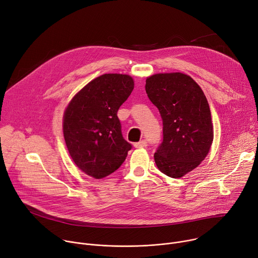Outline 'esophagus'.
I'll return each instance as SVG.
<instances>
[{"mask_svg":"<svg viewBox=\"0 0 258 258\" xmlns=\"http://www.w3.org/2000/svg\"><path fill=\"white\" fill-rule=\"evenodd\" d=\"M134 146H135L136 148H144V147L147 146V142L145 141V140H142V141H140V142L136 143Z\"/></svg>","mask_w":258,"mask_h":258,"instance_id":"obj_1","label":"esophagus"}]
</instances>
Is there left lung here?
Segmentation results:
<instances>
[{"label":"left lung","mask_w":258,"mask_h":258,"mask_svg":"<svg viewBox=\"0 0 258 258\" xmlns=\"http://www.w3.org/2000/svg\"><path fill=\"white\" fill-rule=\"evenodd\" d=\"M145 89L162 119V142L154 153L158 170L181 178L205 159L213 142L211 111L200 85L183 73L155 74Z\"/></svg>","instance_id":"left-lung-1"}]
</instances>
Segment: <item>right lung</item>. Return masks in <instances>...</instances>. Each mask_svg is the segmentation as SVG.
<instances>
[{"instance_id":"1","label":"right lung","mask_w":258,"mask_h":258,"mask_svg":"<svg viewBox=\"0 0 258 258\" xmlns=\"http://www.w3.org/2000/svg\"><path fill=\"white\" fill-rule=\"evenodd\" d=\"M134 85L128 75L104 74L86 84L66 108V145L75 165L86 175L102 179L112 174L132 149L122 137L117 111Z\"/></svg>"}]
</instances>
